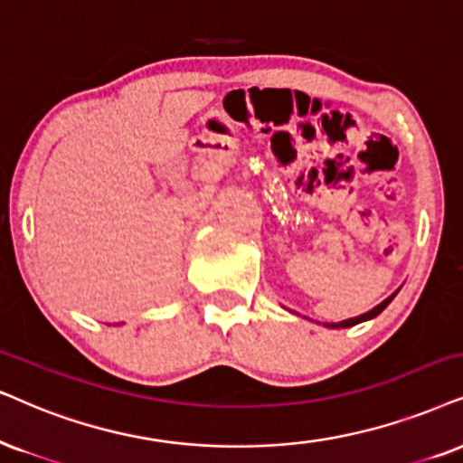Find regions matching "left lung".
<instances>
[{
	"mask_svg": "<svg viewBox=\"0 0 463 463\" xmlns=\"http://www.w3.org/2000/svg\"><path fill=\"white\" fill-rule=\"evenodd\" d=\"M397 295V292H393V295L391 297H387V299H384L383 303H378L376 307L373 309H370V312H365V314H361V316H356V318H348V320H342V323H331V325H326V326H331V329H346V326H354V325H359V323H363V320H370V318H376V316L383 312L384 307L389 306L391 301H393V297Z\"/></svg>",
	"mask_w": 463,
	"mask_h": 463,
	"instance_id": "8db88e82",
	"label": "left lung"
}]
</instances>
